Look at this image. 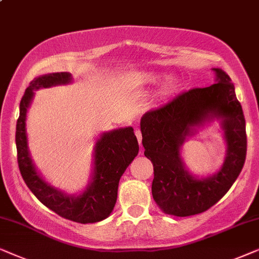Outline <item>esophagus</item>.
Returning a JSON list of instances; mask_svg holds the SVG:
<instances>
[{"instance_id":"esophagus-1","label":"esophagus","mask_w":259,"mask_h":259,"mask_svg":"<svg viewBox=\"0 0 259 259\" xmlns=\"http://www.w3.org/2000/svg\"><path fill=\"white\" fill-rule=\"evenodd\" d=\"M135 135L137 137V141H139V143L141 144V142H142V133H141V130L137 127V129L135 130Z\"/></svg>"}]
</instances>
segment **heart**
<instances>
[{
    "label": "heart",
    "mask_w": 259,
    "mask_h": 259,
    "mask_svg": "<svg viewBox=\"0 0 259 259\" xmlns=\"http://www.w3.org/2000/svg\"><path fill=\"white\" fill-rule=\"evenodd\" d=\"M164 78V74L162 73H156V72H148V73H143L139 75V77L136 78V80L139 84H155V82L162 80V79ZM178 88V84L177 82H173L169 88H168V91H173Z\"/></svg>",
    "instance_id": "b5f03b06"
}]
</instances>
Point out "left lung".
Instances as JSON below:
<instances>
[{"instance_id": "1", "label": "left lung", "mask_w": 259, "mask_h": 259, "mask_svg": "<svg viewBox=\"0 0 259 259\" xmlns=\"http://www.w3.org/2000/svg\"><path fill=\"white\" fill-rule=\"evenodd\" d=\"M213 70L215 84L182 92L141 119L144 155L154 165L151 193L167 214L188 217L207 211L226 194L245 163L247 140L242 105L229 75L220 68ZM212 115L222 119L227 158L213 177L195 179L184 169L180 147L193 126Z\"/></svg>"}]
</instances>
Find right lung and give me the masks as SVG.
<instances>
[{"label":"right lung","mask_w":259,"mask_h":259,"mask_svg":"<svg viewBox=\"0 0 259 259\" xmlns=\"http://www.w3.org/2000/svg\"><path fill=\"white\" fill-rule=\"evenodd\" d=\"M71 79L70 73L60 72L40 75L29 82L20 102V116L16 123L17 163L26 185L46 207L72 222L97 223L108 218L112 212L117 200L119 179L139 154V142L133 127L103 134L97 141L94 178L86 191L79 196H68L47 185L36 173L27 147L26 115L34 90L67 84Z\"/></svg>","instance_id":"1"}]
</instances>
